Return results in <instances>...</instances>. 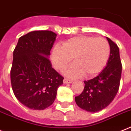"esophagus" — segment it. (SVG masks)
<instances>
[{
    "mask_svg": "<svg viewBox=\"0 0 131 131\" xmlns=\"http://www.w3.org/2000/svg\"><path fill=\"white\" fill-rule=\"evenodd\" d=\"M73 82V80H69V79L64 78L63 79V84H70Z\"/></svg>",
    "mask_w": 131,
    "mask_h": 131,
    "instance_id": "esophagus-1",
    "label": "esophagus"
}]
</instances>
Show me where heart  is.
<instances>
[{
    "label": "heart",
    "mask_w": 131,
    "mask_h": 131,
    "mask_svg": "<svg viewBox=\"0 0 131 131\" xmlns=\"http://www.w3.org/2000/svg\"><path fill=\"white\" fill-rule=\"evenodd\" d=\"M110 51V45L105 39L77 36L63 42L61 47H54L51 60L57 70H63L73 58L75 63L67 68L65 74L71 78L83 75L92 77L103 69Z\"/></svg>",
    "instance_id": "1"
}]
</instances>
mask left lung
Masks as SVG:
<instances>
[{"instance_id": "left-lung-1", "label": "left lung", "mask_w": 131, "mask_h": 131, "mask_svg": "<svg viewBox=\"0 0 131 131\" xmlns=\"http://www.w3.org/2000/svg\"><path fill=\"white\" fill-rule=\"evenodd\" d=\"M106 39L111 48L106 66L98 76L84 81V90L75 97L77 105L88 112H96L105 108L114 100L119 89L122 73L119 48L111 39Z\"/></svg>"}]
</instances>
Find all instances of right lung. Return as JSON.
<instances>
[{
  "label": "right lung",
  "instance_id": "right-lung-1",
  "mask_svg": "<svg viewBox=\"0 0 131 131\" xmlns=\"http://www.w3.org/2000/svg\"><path fill=\"white\" fill-rule=\"evenodd\" d=\"M55 33L34 31L19 39L13 51L10 82L15 97L33 110H44L53 103L64 78L52 68L49 56Z\"/></svg>",
  "mask_w": 131,
  "mask_h": 131
}]
</instances>
